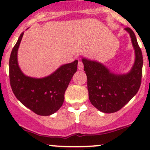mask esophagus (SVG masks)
Here are the masks:
<instances>
[{
  "label": "esophagus",
  "instance_id": "esophagus-1",
  "mask_svg": "<svg viewBox=\"0 0 150 150\" xmlns=\"http://www.w3.org/2000/svg\"><path fill=\"white\" fill-rule=\"evenodd\" d=\"M78 70H83V68H84V66H83V62H82V61H79V62H78Z\"/></svg>",
  "mask_w": 150,
  "mask_h": 150
}]
</instances>
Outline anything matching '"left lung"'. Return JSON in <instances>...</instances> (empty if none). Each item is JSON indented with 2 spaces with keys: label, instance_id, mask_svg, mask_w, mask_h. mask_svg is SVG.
<instances>
[{
  "label": "left lung",
  "instance_id": "8db88e82",
  "mask_svg": "<svg viewBox=\"0 0 150 150\" xmlns=\"http://www.w3.org/2000/svg\"><path fill=\"white\" fill-rule=\"evenodd\" d=\"M125 30L130 34L135 51L134 64L128 73H112L101 63L82 59L87 75L90 101L103 113L119 111L136 95L141 86L142 53L134 31L129 27H126Z\"/></svg>",
  "mask_w": 150,
  "mask_h": 150
}]
</instances>
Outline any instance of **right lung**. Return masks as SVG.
<instances>
[{
    "label": "right lung",
    "instance_id": "1",
    "mask_svg": "<svg viewBox=\"0 0 150 150\" xmlns=\"http://www.w3.org/2000/svg\"><path fill=\"white\" fill-rule=\"evenodd\" d=\"M23 32L13 48L9 59V78L14 95L21 103L39 116H50L60 108L64 93L78 70V60L60 66L43 78L26 76L20 70L17 52Z\"/></svg>",
    "mask_w": 150,
    "mask_h": 150
}]
</instances>
